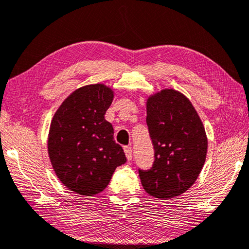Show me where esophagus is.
<instances>
[{"instance_id": "1", "label": "esophagus", "mask_w": 249, "mask_h": 249, "mask_svg": "<svg viewBox=\"0 0 249 249\" xmlns=\"http://www.w3.org/2000/svg\"><path fill=\"white\" fill-rule=\"evenodd\" d=\"M124 152H125V155H126V159H127V160H131V153H133V150H131L130 147H124Z\"/></svg>"}]
</instances>
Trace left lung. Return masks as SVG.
I'll use <instances>...</instances> for the list:
<instances>
[{
	"label": "left lung",
	"mask_w": 249,
	"mask_h": 249,
	"mask_svg": "<svg viewBox=\"0 0 249 249\" xmlns=\"http://www.w3.org/2000/svg\"><path fill=\"white\" fill-rule=\"evenodd\" d=\"M147 124L154 145V164L139 170L144 191L168 199L196 182L207 153V136L191 101L182 92L163 89L147 99Z\"/></svg>",
	"instance_id": "obj_1"
}]
</instances>
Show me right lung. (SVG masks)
<instances>
[{"label": "right lung", "instance_id": "add662e5", "mask_svg": "<svg viewBox=\"0 0 249 249\" xmlns=\"http://www.w3.org/2000/svg\"><path fill=\"white\" fill-rule=\"evenodd\" d=\"M114 90L102 83L82 86L67 97L53 114L47 152L63 186L94 196L108 186L115 168L126 162L105 119Z\"/></svg>", "mask_w": 249, "mask_h": 249}]
</instances>
